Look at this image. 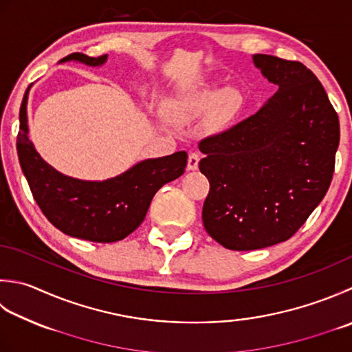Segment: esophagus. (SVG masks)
<instances>
[{"label": "esophagus", "mask_w": 352, "mask_h": 352, "mask_svg": "<svg viewBox=\"0 0 352 352\" xmlns=\"http://www.w3.org/2000/svg\"><path fill=\"white\" fill-rule=\"evenodd\" d=\"M198 162H199V154L198 153H190L189 158H188V169L195 170L198 168Z\"/></svg>", "instance_id": "1"}]
</instances>
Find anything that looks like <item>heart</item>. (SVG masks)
Segmentation results:
<instances>
[{
	"instance_id": "1",
	"label": "heart",
	"mask_w": 352,
	"mask_h": 352,
	"mask_svg": "<svg viewBox=\"0 0 352 352\" xmlns=\"http://www.w3.org/2000/svg\"><path fill=\"white\" fill-rule=\"evenodd\" d=\"M235 100V93L229 88L209 89L197 99H172L166 105V113L174 120H182L192 114H197L209 107H217L221 103H232Z\"/></svg>"
}]
</instances>
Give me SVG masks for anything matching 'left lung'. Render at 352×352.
<instances>
[{
  "label": "left lung",
  "mask_w": 352,
  "mask_h": 352,
  "mask_svg": "<svg viewBox=\"0 0 352 352\" xmlns=\"http://www.w3.org/2000/svg\"><path fill=\"white\" fill-rule=\"evenodd\" d=\"M278 91L249 119L199 142L210 183L203 206L209 235L229 250L292 238L331 184L339 117L314 73L298 60L254 54Z\"/></svg>",
  "instance_id": "1"
}]
</instances>
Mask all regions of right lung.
I'll list each match as a JSON object with an SVG mask.
<instances>
[{
  "label": "right lung",
  "instance_id": "add662e5",
  "mask_svg": "<svg viewBox=\"0 0 352 352\" xmlns=\"http://www.w3.org/2000/svg\"><path fill=\"white\" fill-rule=\"evenodd\" d=\"M67 60L98 67L105 64L107 54L89 58L84 53H72L60 62ZM29 89L30 87L25 89L19 108L16 149L34 201L48 221L65 235L93 243H116L126 238L146 217L155 192L183 175L188 154L180 151L166 157L149 158L105 182H85L60 174L43 160L29 139Z\"/></svg>",
  "mask_w": 352,
  "mask_h": 352
}]
</instances>
